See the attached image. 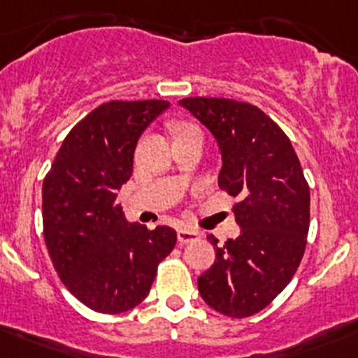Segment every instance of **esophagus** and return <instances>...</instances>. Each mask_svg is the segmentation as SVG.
Masks as SVG:
<instances>
[{
    "mask_svg": "<svg viewBox=\"0 0 358 358\" xmlns=\"http://www.w3.org/2000/svg\"><path fill=\"white\" fill-rule=\"evenodd\" d=\"M200 233L194 229H187V227H182V229L178 231V239L180 245H186V243H191V241H196V239H200Z\"/></svg>",
    "mask_w": 358,
    "mask_h": 358,
    "instance_id": "esophagus-1",
    "label": "esophagus"
}]
</instances>
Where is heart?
Wrapping results in <instances>:
<instances>
[{
    "label": "heart",
    "mask_w": 358,
    "mask_h": 358,
    "mask_svg": "<svg viewBox=\"0 0 358 358\" xmlns=\"http://www.w3.org/2000/svg\"><path fill=\"white\" fill-rule=\"evenodd\" d=\"M186 131H196V127H193V125H179L178 134H180V132H186Z\"/></svg>",
    "instance_id": "heart-1"
}]
</instances>
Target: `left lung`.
Here are the masks:
<instances>
[{
  "label": "left lung",
  "instance_id": "left-lung-1",
  "mask_svg": "<svg viewBox=\"0 0 358 358\" xmlns=\"http://www.w3.org/2000/svg\"><path fill=\"white\" fill-rule=\"evenodd\" d=\"M179 105L212 132L222 167L220 189L233 206L238 238L215 246V262L198 278L206 305L224 315L250 317L288 286L307 245L310 189L288 136L250 103L184 98Z\"/></svg>",
  "mask_w": 358,
  "mask_h": 358
}]
</instances>
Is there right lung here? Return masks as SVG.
Here are the masks:
<instances>
[{"label": "right lung", "mask_w": 358, "mask_h": 358, "mask_svg": "<svg viewBox=\"0 0 358 358\" xmlns=\"http://www.w3.org/2000/svg\"><path fill=\"white\" fill-rule=\"evenodd\" d=\"M169 106L164 99L103 103L69 132L44 178L50 259L70 293L99 314L141 303L178 241L172 227L127 222L115 201L143 131Z\"/></svg>", "instance_id": "1"}]
</instances>
